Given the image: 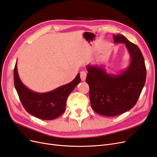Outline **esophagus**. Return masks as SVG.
I'll return each instance as SVG.
<instances>
[{
  "label": "esophagus",
  "instance_id": "1",
  "mask_svg": "<svg viewBox=\"0 0 157 157\" xmlns=\"http://www.w3.org/2000/svg\"><path fill=\"white\" fill-rule=\"evenodd\" d=\"M86 77V72L85 71H82L80 72V78L82 81H85Z\"/></svg>",
  "mask_w": 157,
  "mask_h": 157
}]
</instances>
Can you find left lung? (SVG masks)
Returning <instances> with one entry per match:
<instances>
[{
  "mask_svg": "<svg viewBox=\"0 0 157 157\" xmlns=\"http://www.w3.org/2000/svg\"><path fill=\"white\" fill-rule=\"evenodd\" d=\"M114 43H124L131 57L129 67L118 74H108L101 65H88L86 82L89 86L91 107L98 114L114 117L135 105L146 79L142 52L121 34L113 35Z\"/></svg>",
  "mask_w": 157,
  "mask_h": 157,
  "instance_id": "left-lung-1",
  "label": "left lung"
}]
</instances>
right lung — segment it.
Returning a JSON list of instances; mask_svg holds the SVG:
<instances>
[{"mask_svg":"<svg viewBox=\"0 0 157 157\" xmlns=\"http://www.w3.org/2000/svg\"><path fill=\"white\" fill-rule=\"evenodd\" d=\"M14 85L26 111L38 118L51 120L61 116L65 110L69 94L80 83L79 73L71 83L44 93L36 92L22 83L17 72V62L13 72Z\"/></svg>","mask_w":157,"mask_h":157,"instance_id":"1","label":"right lung"}]
</instances>
